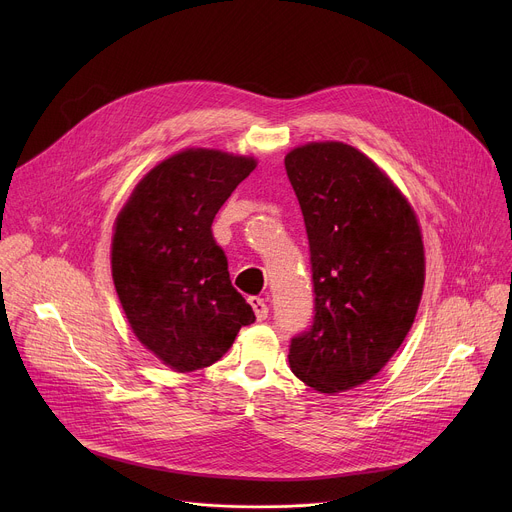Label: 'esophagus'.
<instances>
[{
  "mask_svg": "<svg viewBox=\"0 0 512 512\" xmlns=\"http://www.w3.org/2000/svg\"><path fill=\"white\" fill-rule=\"evenodd\" d=\"M249 304H251V308H253V312H255V316H257L259 322H263V320L269 316V308H267L265 300L253 296V298H249Z\"/></svg>",
  "mask_w": 512,
  "mask_h": 512,
  "instance_id": "obj_1",
  "label": "esophagus"
}]
</instances>
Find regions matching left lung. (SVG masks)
<instances>
[{"label": "left lung", "instance_id": "8db88e82", "mask_svg": "<svg viewBox=\"0 0 512 512\" xmlns=\"http://www.w3.org/2000/svg\"><path fill=\"white\" fill-rule=\"evenodd\" d=\"M310 241L314 322L291 338L289 367L340 393L373 379L403 344L423 291L417 216L387 174L342 141L285 156Z\"/></svg>", "mask_w": 512, "mask_h": 512}]
</instances>
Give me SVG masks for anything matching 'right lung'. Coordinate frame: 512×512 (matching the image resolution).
Instances as JSON below:
<instances>
[{"label": "right lung", "instance_id": "add662e5", "mask_svg": "<svg viewBox=\"0 0 512 512\" xmlns=\"http://www.w3.org/2000/svg\"><path fill=\"white\" fill-rule=\"evenodd\" d=\"M255 166L184 150L145 174L115 221L111 269L123 312L137 340L178 373L210 367L255 322L210 231Z\"/></svg>", "mask_w": 512, "mask_h": 512}]
</instances>
